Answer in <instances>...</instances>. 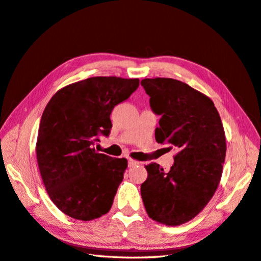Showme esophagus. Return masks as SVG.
<instances>
[{"instance_id": "esophagus-1", "label": "esophagus", "mask_w": 261, "mask_h": 261, "mask_svg": "<svg viewBox=\"0 0 261 261\" xmlns=\"http://www.w3.org/2000/svg\"><path fill=\"white\" fill-rule=\"evenodd\" d=\"M138 165H140V161L138 160H133V159H129V166L130 167H136Z\"/></svg>"}]
</instances>
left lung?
Returning a JSON list of instances; mask_svg holds the SVG:
<instances>
[{
	"mask_svg": "<svg viewBox=\"0 0 261 261\" xmlns=\"http://www.w3.org/2000/svg\"><path fill=\"white\" fill-rule=\"evenodd\" d=\"M150 107L161 116L155 140L177 153L165 171L158 163L144 166L148 178L141 197L151 219L180 226L201 213L219 186L226 158V136L213 100L170 77L143 79Z\"/></svg>",
	"mask_w": 261,
	"mask_h": 261,
	"instance_id": "1",
	"label": "left lung"
}]
</instances>
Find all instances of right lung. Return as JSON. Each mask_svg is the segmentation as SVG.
<instances>
[{"label": "right lung", "mask_w": 261, "mask_h": 261, "mask_svg": "<svg viewBox=\"0 0 261 261\" xmlns=\"http://www.w3.org/2000/svg\"><path fill=\"white\" fill-rule=\"evenodd\" d=\"M139 87V79L93 76L60 89L42 114L36 159L52 202L76 220L90 221L111 209L128 167L125 158L96 152L108 137L113 108Z\"/></svg>", "instance_id": "add662e5"}]
</instances>
